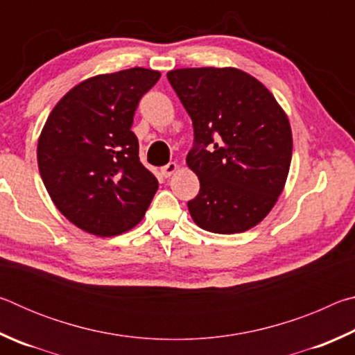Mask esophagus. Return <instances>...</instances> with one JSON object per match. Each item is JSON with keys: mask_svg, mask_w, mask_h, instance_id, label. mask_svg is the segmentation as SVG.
<instances>
[{"mask_svg": "<svg viewBox=\"0 0 355 355\" xmlns=\"http://www.w3.org/2000/svg\"><path fill=\"white\" fill-rule=\"evenodd\" d=\"M177 169H178V166L175 163H169V164L161 167V173H163V175L167 178V177H171L172 173H175Z\"/></svg>", "mask_w": 355, "mask_h": 355, "instance_id": "obj_1", "label": "esophagus"}]
</instances>
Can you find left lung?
<instances>
[{
	"label": "left lung",
	"mask_w": 355,
	"mask_h": 355,
	"mask_svg": "<svg viewBox=\"0 0 355 355\" xmlns=\"http://www.w3.org/2000/svg\"><path fill=\"white\" fill-rule=\"evenodd\" d=\"M194 127L186 156L200 180L188 202L200 228L220 235L255 227L284 191L293 136L286 114L254 76L225 67L167 73Z\"/></svg>",
	"instance_id": "left-lung-1"
}]
</instances>
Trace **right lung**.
<instances>
[{"label":"right lung","instance_id":"obj_1","mask_svg":"<svg viewBox=\"0 0 355 355\" xmlns=\"http://www.w3.org/2000/svg\"><path fill=\"white\" fill-rule=\"evenodd\" d=\"M161 73L135 67L83 81L59 100L37 144L42 182L81 230L114 236L139 224L158 180L131 131L139 100Z\"/></svg>","mask_w":355,"mask_h":355}]
</instances>
